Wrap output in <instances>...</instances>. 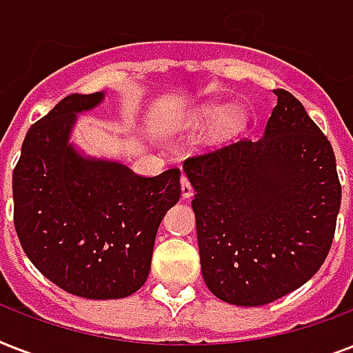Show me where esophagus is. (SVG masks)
Returning <instances> with one entry per match:
<instances>
[{"instance_id": "1", "label": "esophagus", "mask_w": 353, "mask_h": 353, "mask_svg": "<svg viewBox=\"0 0 353 353\" xmlns=\"http://www.w3.org/2000/svg\"><path fill=\"white\" fill-rule=\"evenodd\" d=\"M192 194H194V188H192V185H190V183H188V179L185 176L181 177V196L185 199H188V198H192Z\"/></svg>"}]
</instances>
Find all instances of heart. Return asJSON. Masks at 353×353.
Here are the masks:
<instances>
[{
    "mask_svg": "<svg viewBox=\"0 0 353 353\" xmlns=\"http://www.w3.org/2000/svg\"><path fill=\"white\" fill-rule=\"evenodd\" d=\"M192 117L198 124H209L215 121L210 126V139L214 143H225L238 135L247 124L245 112L238 104L221 106L218 102H205L194 110Z\"/></svg>",
    "mask_w": 353,
    "mask_h": 353,
    "instance_id": "obj_1",
    "label": "heart"
}]
</instances>
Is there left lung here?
Here are the masks:
<instances>
[{"label":"left lung","instance_id":"obj_1","mask_svg":"<svg viewBox=\"0 0 353 353\" xmlns=\"http://www.w3.org/2000/svg\"><path fill=\"white\" fill-rule=\"evenodd\" d=\"M273 93L262 139L183 163L205 284L236 306L306 284L328 256L341 209L332 144L290 91Z\"/></svg>","mask_w":353,"mask_h":353}]
</instances>
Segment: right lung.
<instances>
[{"instance_id":"add662e5","label":"right lung","mask_w":353,"mask_h":353,"mask_svg":"<svg viewBox=\"0 0 353 353\" xmlns=\"http://www.w3.org/2000/svg\"><path fill=\"white\" fill-rule=\"evenodd\" d=\"M104 91L68 95L25 135L12 174L14 227L25 254L71 295L124 299L146 282L155 234L181 196L177 168L137 176L71 141Z\"/></svg>"}]
</instances>
